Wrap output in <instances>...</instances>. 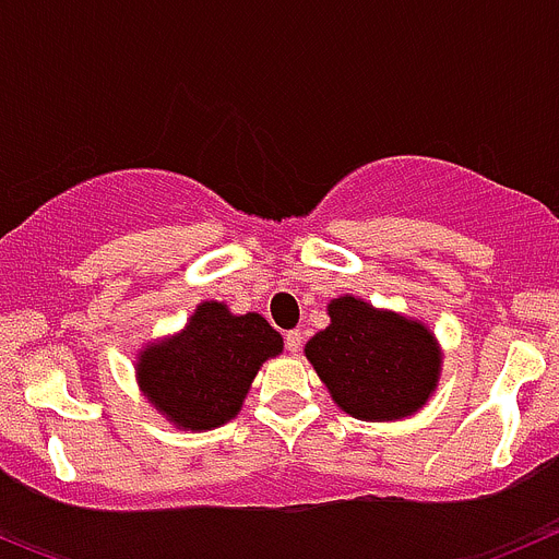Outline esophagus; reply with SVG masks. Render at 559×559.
<instances>
[{"label":"esophagus","instance_id":"34e87169","mask_svg":"<svg viewBox=\"0 0 559 559\" xmlns=\"http://www.w3.org/2000/svg\"><path fill=\"white\" fill-rule=\"evenodd\" d=\"M302 341H305L302 330H290V333H285V349H288L290 355H299V349H302Z\"/></svg>","mask_w":559,"mask_h":559}]
</instances>
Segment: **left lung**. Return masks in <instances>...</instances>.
<instances>
[{
    "label": "left lung",
    "instance_id": "1",
    "mask_svg": "<svg viewBox=\"0 0 559 559\" xmlns=\"http://www.w3.org/2000/svg\"><path fill=\"white\" fill-rule=\"evenodd\" d=\"M330 324L305 355L341 412L367 423L412 417L437 389L442 353L431 330L355 296L328 305Z\"/></svg>",
    "mask_w": 559,
    "mask_h": 559
}]
</instances>
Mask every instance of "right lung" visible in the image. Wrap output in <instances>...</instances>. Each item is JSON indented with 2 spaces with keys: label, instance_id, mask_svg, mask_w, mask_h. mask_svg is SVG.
Returning a JSON list of instances; mask_svg holds the SVG:
<instances>
[{
  "label": "right lung",
  "instance_id": "1",
  "mask_svg": "<svg viewBox=\"0 0 559 559\" xmlns=\"http://www.w3.org/2000/svg\"><path fill=\"white\" fill-rule=\"evenodd\" d=\"M283 353V335L260 313L235 316L201 302L181 333L147 344L136 378L156 412L185 431H212L240 412L251 380Z\"/></svg>",
  "mask_w": 559,
  "mask_h": 559
}]
</instances>
